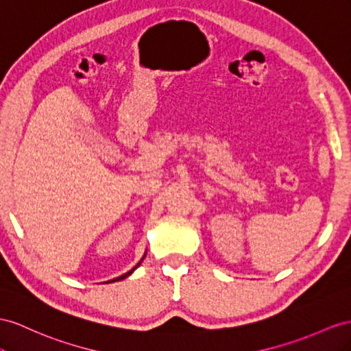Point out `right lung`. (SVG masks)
Masks as SVG:
<instances>
[{
    "instance_id": "add662e5",
    "label": "right lung",
    "mask_w": 351,
    "mask_h": 351,
    "mask_svg": "<svg viewBox=\"0 0 351 351\" xmlns=\"http://www.w3.org/2000/svg\"><path fill=\"white\" fill-rule=\"evenodd\" d=\"M143 258H145V254H143V256L141 258V261L136 264V265H134L132 269H130V271H128V273H125V274H123V276H120V277H117V278H114V280L112 282H119V280H123V278H125V277H129L133 271H134V269H136L139 265H141V263L143 261Z\"/></svg>"
}]
</instances>
